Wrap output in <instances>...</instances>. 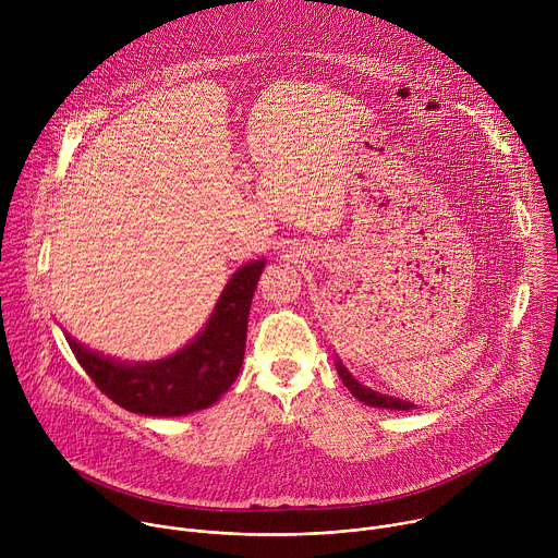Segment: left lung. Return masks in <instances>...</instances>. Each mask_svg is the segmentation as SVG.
<instances>
[{
    "mask_svg": "<svg viewBox=\"0 0 558 558\" xmlns=\"http://www.w3.org/2000/svg\"><path fill=\"white\" fill-rule=\"evenodd\" d=\"M336 368H338V375L342 377L344 386L353 392L355 400L364 402L366 407H375V409H390V411H411L415 409V404L411 402H404V400H397V397H390V395H381V392H375L371 388H366L364 384H360L347 368L342 362H336Z\"/></svg>",
    "mask_w": 558,
    "mask_h": 558,
    "instance_id": "obj_1",
    "label": "left lung"
}]
</instances>
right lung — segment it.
Returning <instances> with one entry per match:
<instances>
[{"instance_id": "right-lung-1", "label": "right lung", "mask_w": 558, "mask_h": 558, "mask_svg": "<svg viewBox=\"0 0 558 558\" xmlns=\"http://www.w3.org/2000/svg\"><path fill=\"white\" fill-rule=\"evenodd\" d=\"M265 260L238 269L222 289L205 329L170 357L125 364L65 340L90 379L114 404L149 417H181L220 400L241 373L247 342V317Z\"/></svg>"}]
</instances>
